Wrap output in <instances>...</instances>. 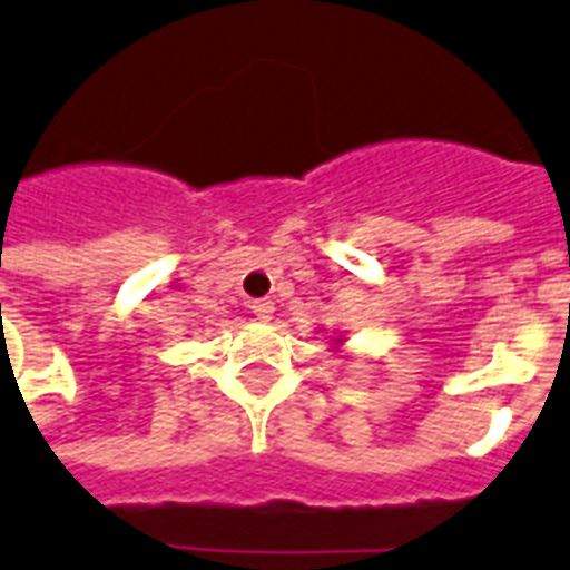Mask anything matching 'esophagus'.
Here are the masks:
<instances>
[{
  "label": "esophagus",
  "mask_w": 570,
  "mask_h": 570,
  "mask_svg": "<svg viewBox=\"0 0 570 570\" xmlns=\"http://www.w3.org/2000/svg\"><path fill=\"white\" fill-rule=\"evenodd\" d=\"M250 312L256 314L258 320H271L274 317V303H271V299H253Z\"/></svg>",
  "instance_id": "obj_1"
}]
</instances>
